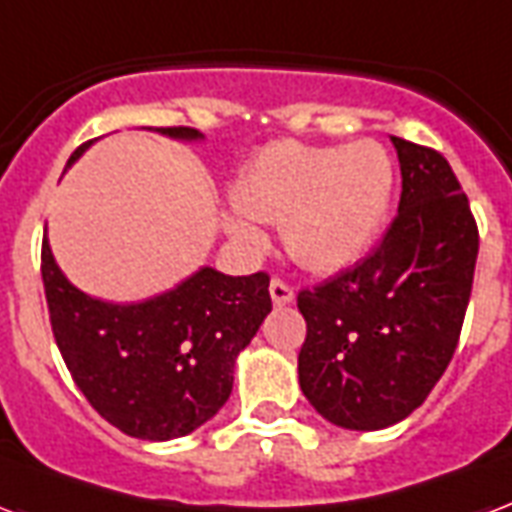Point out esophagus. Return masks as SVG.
I'll use <instances>...</instances> for the list:
<instances>
[{
  "mask_svg": "<svg viewBox=\"0 0 512 512\" xmlns=\"http://www.w3.org/2000/svg\"><path fill=\"white\" fill-rule=\"evenodd\" d=\"M268 290H271L273 306H290L292 300H295V292H292V287L287 282H282V279H273Z\"/></svg>",
  "mask_w": 512,
  "mask_h": 512,
  "instance_id": "1",
  "label": "esophagus"
}]
</instances>
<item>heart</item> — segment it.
<instances>
[{
	"label": "heart",
	"mask_w": 512,
	"mask_h": 512,
	"mask_svg": "<svg viewBox=\"0 0 512 512\" xmlns=\"http://www.w3.org/2000/svg\"><path fill=\"white\" fill-rule=\"evenodd\" d=\"M395 193V163L373 139L346 147L279 142L244 166L230 190L236 209L225 230L260 247L257 222H282L287 255L308 271L333 273L357 263L384 228Z\"/></svg>",
	"instance_id": "heart-1"
}]
</instances>
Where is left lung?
<instances>
[{
    "instance_id": "obj_1",
    "label": "left lung",
    "mask_w": 512,
    "mask_h": 512,
    "mask_svg": "<svg viewBox=\"0 0 512 512\" xmlns=\"http://www.w3.org/2000/svg\"><path fill=\"white\" fill-rule=\"evenodd\" d=\"M403 193L395 222L365 260L300 290L303 395L335 427H392L446 373L478 260V225L440 152L392 136Z\"/></svg>"
}]
</instances>
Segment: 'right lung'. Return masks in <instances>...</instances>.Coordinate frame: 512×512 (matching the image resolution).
<instances>
[{
  "instance_id": "right-lung-1",
  "label": "right lung",
  "mask_w": 512,
  "mask_h": 512,
  "mask_svg": "<svg viewBox=\"0 0 512 512\" xmlns=\"http://www.w3.org/2000/svg\"><path fill=\"white\" fill-rule=\"evenodd\" d=\"M201 142L195 128H155ZM93 142L72 152L66 169ZM42 282L58 351L104 419L139 440L190 435L228 403L241 349L271 314L268 273L225 276L204 265L142 303H107L77 290L42 241Z\"/></svg>"
}]
</instances>
